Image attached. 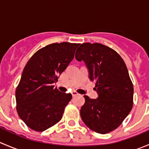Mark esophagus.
I'll list each match as a JSON object with an SVG mask.
<instances>
[{
	"mask_svg": "<svg viewBox=\"0 0 149 149\" xmlns=\"http://www.w3.org/2000/svg\"><path fill=\"white\" fill-rule=\"evenodd\" d=\"M71 94H72V96H73V97H75V96H76V95H78V94H79L77 92H76V91H73L71 92Z\"/></svg>",
	"mask_w": 149,
	"mask_h": 149,
	"instance_id": "esophagus-1",
	"label": "esophagus"
}]
</instances>
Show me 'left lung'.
Listing matches in <instances>:
<instances>
[{
    "label": "left lung",
    "instance_id": "obj_1",
    "mask_svg": "<svg viewBox=\"0 0 149 149\" xmlns=\"http://www.w3.org/2000/svg\"><path fill=\"white\" fill-rule=\"evenodd\" d=\"M75 57L85 63L98 94L97 99L84 96L81 118L91 130L109 133L120 125L133 107V86L125 63L114 49L99 43L81 44Z\"/></svg>",
    "mask_w": 149,
    "mask_h": 149
}]
</instances>
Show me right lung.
<instances>
[{"label":"right lung","instance_id":"1","mask_svg":"<svg viewBox=\"0 0 149 149\" xmlns=\"http://www.w3.org/2000/svg\"><path fill=\"white\" fill-rule=\"evenodd\" d=\"M79 44L53 43L39 49L24 68L16 90L19 118L35 131L42 132L61 120L70 94L54 88L58 76L74 58Z\"/></svg>","mask_w":149,"mask_h":149}]
</instances>
